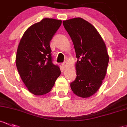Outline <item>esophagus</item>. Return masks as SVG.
<instances>
[{"label": "esophagus", "mask_w": 127, "mask_h": 127, "mask_svg": "<svg viewBox=\"0 0 127 127\" xmlns=\"http://www.w3.org/2000/svg\"><path fill=\"white\" fill-rule=\"evenodd\" d=\"M66 64H67V62H66V61H65V62L61 64V65H62L63 67H66Z\"/></svg>", "instance_id": "1"}]
</instances>
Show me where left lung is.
Here are the masks:
<instances>
[{"label":"left lung","instance_id":"1","mask_svg":"<svg viewBox=\"0 0 127 127\" xmlns=\"http://www.w3.org/2000/svg\"><path fill=\"white\" fill-rule=\"evenodd\" d=\"M74 44L77 77L70 88L78 97L93 95L102 84L109 62L105 42L93 25L77 18L63 22Z\"/></svg>","mask_w":127,"mask_h":127}]
</instances>
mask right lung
<instances>
[{
    "label": "right lung",
    "instance_id": "add662e5",
    "mask_svg": "<svg viewBox=\"0 0 127 127\" xmlns=\"http://www.w3.org/2000/svg\"><path fill=\"white\" fill-rule=\"evenodd\" d=\"M61 25V20L45 18L30 26L22 36L16 64L28 90L36 95L49 93L61 74L53 63L50 42Z\"/></svg>",
    "mask_w": 127,
    "mask_h": 127
}]
</instances>
